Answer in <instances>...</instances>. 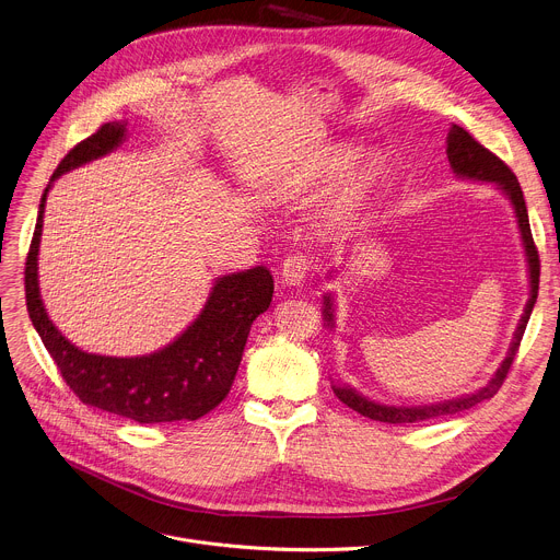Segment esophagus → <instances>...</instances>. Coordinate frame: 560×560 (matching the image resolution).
<instances>
[{
  "label": "esophagus",
  "instance_id": "obj_1",
  "mask_svg": "<svg viewBox=\"0 0 560 560\" xmlns=\"http://www.w3.org/2000/svg\"><path fill=\"white\" fill-rule=\"evenodd\" d=\"M311 260L304 254H288L281 266V277L288 285H302L308 277Z\"/></svg>",
  "mask_w": 560,
  "mask_h": 560
}]
</instances>
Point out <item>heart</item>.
I'll list each match as a JSON object with an SVG mask.
<instances>
[{"label":"heart","mask_w":560,"mask_h":560,"mask_svg":"<svg viewBox=\"0 0 560 560\" xmlns=\"http://www.w3.org/2000/svg\"><path fill=\"white\" fill-rule=\"evenodd\" d=\"M353 162V153L351 151H338L335 155L326 158L317 171V182L319 184H332L335 179H340L345 175V171L351 166ZM378 182V166L374 162H366L364 166H360L358 171H353L342 191L335 200L332 209H330V225H345L347 220L353 218V213L360 209V205L366 200V196L374 189V184Z\"/></svg>","instance_id":"obj_1"}]
</instances>
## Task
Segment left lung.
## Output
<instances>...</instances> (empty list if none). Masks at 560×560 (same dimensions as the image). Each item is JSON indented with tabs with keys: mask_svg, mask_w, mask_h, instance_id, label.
<instances>
[{
	"mask_svg": "<svg viewBox=\"0 0 560 560\" xmlns=\"http://www.w3.org/2000/svg\"><path fill=\"white\" fill-rule=\"evenodd\" d=\"M448 162L451 168L464 177V179H475V182H493L498 189L511 200L515 218H517V228H520V236H523V245H525V254H527V266H529V302L525 306L523 317H520V324L513 332V342L509 347L506 358L502 360V364L498 366L495 376L489 381V385L479 387L472 394L453 398V400H443V402H434V405H417V407H396V405H383L371 400L362 394H358L351 387H340L332 385L335 396H338L345 405H349L351 409H355L358 415L374 419L381 423H394V425H402V423H419V421H430V419H441V417H451L457 412H464V409L475 407L481 400H489L498 394V389L502 387L509 369L513 364V358L517 353L520 340H523L527 322L532 317L534 304L538 300V281H540V260H538V249L534 245V236H532V228H529V213H527V205H525V196L523 189H520V182L513 175V171L498 158L493 155L489 148H483L479 141H475L464 128L453 126L448 132ZM324 322L326 326L332 328V300L330 294L324 296Z\"/></svg>",
	"mask_w": 560,
	"mask_h": 560,
	"instance_id": "8db88e82",
	"label": "left lung"
}]
</instances>
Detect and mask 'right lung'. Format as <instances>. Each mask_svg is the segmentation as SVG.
Instances as JSON below:
<instances>
[{"label": "right lung", "mask_w": 560, "mask_h": 560, "mask_svg": "<svg viewBox=\"0 0 560 560\" xmlns=\"http://www.w3.org/2000/svg\"><path fill=\"white\" fill-rule=\"evenodd\" d=\"M124 139L126 121L105 124L92 137L73 145L54 171L40 200L26 256V311L60 376L85 405L137 423L196 421L211 412L232 389L249 326L272 302L275 279L268 268L256 266L245 272L218 277L194 324L186 326L164 349L137 358L81 351L54 326L40 296L37 252L51 184L62 173L112 153Z\"/></svg>", "instance_id": "add662e5"}]
</instances>
